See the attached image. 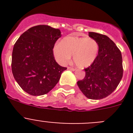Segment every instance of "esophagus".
<instances>
[{
	"mask_svg": "<svg viewBox=\"0 0 133 133\" xmlns=\"http://www.w3.org/2000/svg\"><path fill=\"white\" fill-rule=\"evenodd\" d=\"M67 69H69V70H72V71H75V69H74V68H72V67H68Z\"/></svg>",
	"mask_w": 133,
	"mask_h": 133,
	"instance_id": "esophagus-1",
	"label": "esophagus"
}]
</instances>
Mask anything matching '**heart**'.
I'll return each mask as SVG.
<instances>
[{
	"mask_svg": "<svg viewBox=\"0 0 133 133\" xmlns=\"http://www.w3.org/2000/svg\"><path fill=\"white\" fill-rule=\"evenodd\" d=\"M99 46L93 38L79 36H66L55 44L53 55L59 64L64 65L73 55L74 63L79 68H87L97 59Z\"/></svg>",
	"mask_w": 133,
	"mask_h": 133,
	"instance_id": "b5f03b06",
	"label": "heart"
}]
</instances>
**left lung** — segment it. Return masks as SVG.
<instances>
[{
	"label": "left lung",
	"instance_id": "obj_1",
	"mask_svg": "<svg viewBox=\"0 0 133 133\" xmlns=\"http://www.w3.org/2000/svg\"><path fill=\"white\" fill-rule=\"evenodd\" d=\"M89 36L99 46L98 54L93 64L84 69L85 77L77 82L86 97L99 100L108 97L117 89L123 77L121 52L106 35L89 32Z\"/></svg>",
	"mask_w": 133,
	"mask_h": 133
}]
</instances>
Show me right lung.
Listing matches in <instances>:
<instances>
[{
	"label": "right lung",
	"mask_w": 133,
	"mask_h": 133,
	"mask_svg": "<svg viewBox=\"0 0 133 133\" xmlns=\"http://www.w3.org/2000/svg\"><path fill=\"white\" fill-rule=\"evenodd\" d=\"M62 36L48 25L32 26L21 35L12 50V72L18 85L32 96L48 93L66 68L56 63L52 49Z\"/></svg>",
	"instance_id": "add662e5"
}]
</instances>
